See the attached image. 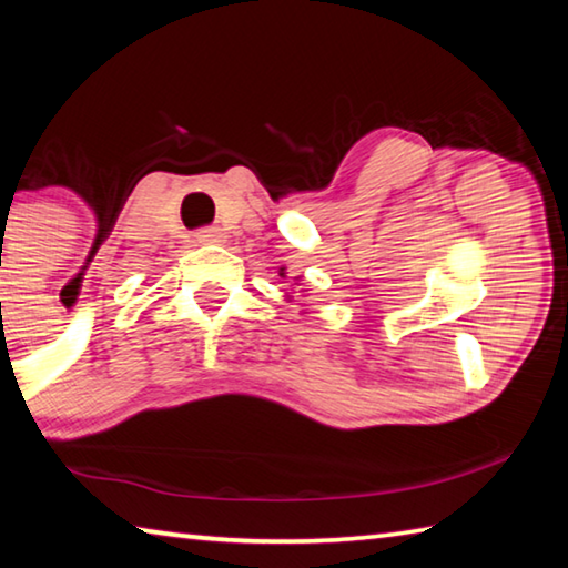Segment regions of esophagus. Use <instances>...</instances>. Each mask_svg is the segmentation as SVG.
<instances>
[{
  "instance_id": "1",
  "label": "esophagus",
  "mask_w": 568,
  "mask_h": 568,
  "mask_svg": "<svg viewBox=\"0 0 568 568\" xmlns=\"http://www.w3.org/2000/svg\"><path fill=\"white\" fill-rule=\"evenodd\" d=\"M197 243H203V245H217V243H223V233H220L217 227H203V230H197Z\"/></svg>"
}]
</instances>
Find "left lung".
I'll return each mask as SVG.
<instances>
[{
  "label": "left lung",
  "mask_w": 568,
  "mask_h": 568,
  "mask_svg": "<svg viewBox=\"0 0 568 568\" xmlns=\"http://www.w3.org/2000/svg\"><path fill=\"white\" fill-rule=\"evenodd\" d=\"M281 275H283V273H281Z\"/></svg>",
  "instance_id": "obj_1"
}]
</instances>
